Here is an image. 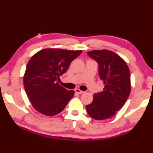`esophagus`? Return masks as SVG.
<instances>
[{
  "label": "esophagus",
  "mask_w": 153,
  "mask_h": 153,
  "mask_svg": "<svg viewBox=\"0 0 153 153\" xmlns=\"http://www.w3.org/2000/svg\"><path fill=\"white\" fill-rule=\"evenodd\" d=\"M75 92L77 93V94H82L84 92V91H82V90H80L79 89H76V90H75Z\"/></svg>",
  "instance_id": "obj_1"
}]
</instances>
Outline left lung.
<instances>
[{
    "label": "left lung",
    "mask_w": 153,
    "mask_h": 153,
    "mask_svg": "<svg viewBox=\"0 0 153 153\" xmlns=\"http://www.w3.org/2000/svg\"><path fill=\"white\" fill-rule=\"evenodd\" d=\"M87 55L97 62L98 76L105 84L102 92L95 93L86 111L92 118H110L125 104L130 93V72L123 59L112 51L95 50Z\"/></svg>",
    "instance_id": "obj_1"
}]
</instances>
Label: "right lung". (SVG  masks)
I'll use <instances>...</instances> for the list:
<instances>
[{"label": "right lung", "mask_w": 153, "mask_h": 153, "mask_svg": "<svg viewBox=\"0 0 153 153\" xmlns=\"http://www.w3.org/2000/svg\"><path fill=\"white\" fill-rule=\"evenodd\" d=\"M82 51L46 48L36 53L28 62L24 85L33 108L47 116L57 115L74 97V90L59 85V77L65 73L72 61Z\"/></svg>", "instance_id": "obj_1"}]
</instances>
